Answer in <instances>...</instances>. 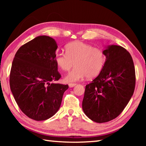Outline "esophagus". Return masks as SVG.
Instances as JSON below:
<instances>
[{"mask_svg":"<svg viewBox=\"0 0 146 146\" xmlns=\"http://www.w3.org/2000/svg\"><path fill=\"white\" fill-rule=\"evenodd\" d=\"M75 86H76V84H75V83H70V84H69V86H70V88H73Z\"/></svg>","mask_w":146,"mask_h":146,"instance_id":"obj_1","label":"esophagus"}]
</instances>
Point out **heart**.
I'll return each instance as SVG.
<instances>
[{"label": "heart", "mask_w": 146, "mask_h": 146, "mask_svg": "<svg viewBox=\"0 0 146 146\" xmlns=\"http://www.w3.org/2000/svg\"><path fill=\"white\" fill-rule=\"evenodd\" d=\"M66 52H56L55 60L64 71H69L75 64V68L65 77L67 82H77L86 76L96 77L102 71L106 61L102 49L80 41L68 44Z\"/></svg>", "instance_id": "heart-1"}]
</instances>
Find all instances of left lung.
Masks as SVG:
<instances>
[{"label": "left lung", "mask_w": 146, "mask_h": 146, "mask_svg": "<svg viewBox=\"0 0 146 146\" xmlns=\"http://www.w3.org/2000/svg\"><path fill=\"white\" fill-rule=\"evenodd\" d=\"M106 61L102 71L86 86L82 110L98 123L115 119L133 95L135 70L130 53L123 47L108 46L104 50Z\"/></svg>", "instance_id": "1"}]
</instances>
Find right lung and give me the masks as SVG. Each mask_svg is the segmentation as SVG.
Wrapping results in <instances>:
<instances>
[{"mask_svg":"<svg viewBox=\"0 0 146 146\" xmlns=\"http://www.w3.org/2000/svg\"><path fill=\"white\" fill-rule=\"evenodd\" d=\"M57 48L53 38L38 36L22 46L12 62L9 75L12 94L22 111L35 120L53 117L69 88L53 82L61 77L55 60Z\"/></svg>","mask_w":146,"mask_h":146,"instance_id":"add662e5","label":"right lung"}]
</instances>
